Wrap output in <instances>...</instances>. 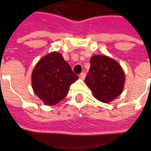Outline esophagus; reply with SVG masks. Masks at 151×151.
<instances>
[{
	"mask_svg": "<svg viewBox=\"0 0 151 151\" xmlns=\"http://www.w3.org/2000/svg\"><path fill=\"white\" fill-rule=\"evenodd\" d=\"M85 77H86V73L81 72V74H80V78L81 79V80H84Z\"/></svg>",
	"mask_w": 151,
	"mask_h": 151,
	"instance_id": "34e87169",
	"label": "esophagus"
}]
</instances>
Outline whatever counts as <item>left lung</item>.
Listing matches in <instances>:
<instances>
[{
    "label": "left lung",
    "instance_id": "1",
    "mask_svg": "<svg viewBox=\"0 0 151 151\" xmlns=\"http://www.w3.org/2000/svg\"><path fill=\"white\" fill-rule=\"evenodd\" d=\"M85 81L97 100L109 102L122 93L124 73L113 59L94 55L91 58V67Z\"/></svg>",
    "mask_w": 151,
    "mask_h": 151
}]
</instances>
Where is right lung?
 Instances as JSON below:
<instances>
[{"label":"right lung","instance_id":"obj_1","mask_svg":"<svg viewBox=\"0 0 151 151\" xmlns=\"http://www.w3.org/2000/svg\"><path fill=\"white\" fill-rule=\"evenodd\" d=\"M77 79L62 55L53 52L36 65L32 73V89L45 104L53 106L66 96L70 85Z\"/></svg>","mask_w":151,"mask_h":151}]
</instances>
